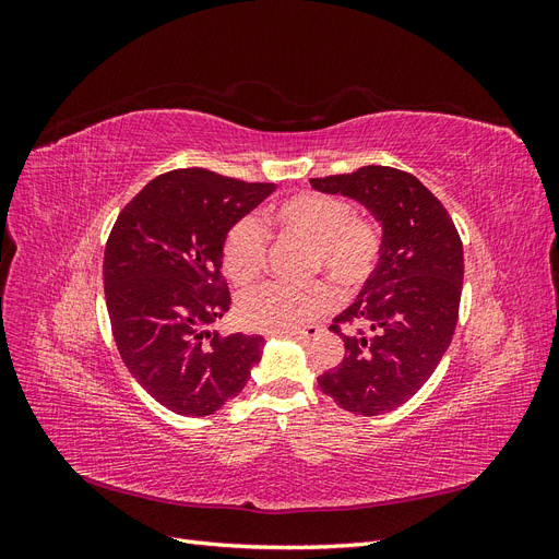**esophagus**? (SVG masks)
<instances>
[{"mask_svg":"<svg viewBox=\"0 0 559 559\" xmlns=\"http://www.w3.org/2000/svg\"><path fill=\"white\" fill-rule=\"evenodd\" d=\"M319 326H314V324H310V326H302V329H292V331H273V333H286V335H294V337H306V341H310V337H314V335H319Z\"/></svg>","mask_w":559,"mask_h":559,"instance_id":"obj_1","label":"esophagus"}]
</instances>
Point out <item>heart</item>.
Listing matches in <instances>:
<instances>
[{
  "label": "heart",
  "instance_id": "obj_1",
  "mask_svg": "<svg viewBox=\"0 0 559 559\" xmlns=\"http://www.w3.org/2000/svg\"><path fill=\"white\" fill-rule=\"evenodd\" d=\"M267 224L310 242V270L324 273L343 292H359L376 273L382 233L370 216L354 214L343 198L300 191L280 200L267 212ZM265 233L253 216L235 222L224 238V270L235 284L257 277L265 263ZM324 282L286 286L265 282L240 298L242 324L257 331H292L333 306Z\"/></svg>",
  "mask_w": 559,
  "mask_h": 559
}]
</instances>
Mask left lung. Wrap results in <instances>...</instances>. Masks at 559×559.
Here are the masks:
<instances>
[{
	"mask_svg": "<svg viewBox=\"0 0 559 559\" xmlns=\"http://www.w3.org/2000/svg\"><path fill=\"white\" fill-rule=\"evenodd\" d=\"M310 183L354 198L382 224L376 273L331 324L345 359L317 380L341 408L382 415L417 394L452 343L464 282L460 233L441 200L396 167L366 165Z\"/></svg>",
	"mask_w": 559,
	"mask_h": 559,
	"instance_id": "1",
	"label": "left lung"
}]
</instances>
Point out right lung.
<instances>
[{
	"label": "right lung",
	"instance_id": "1",
	"mask_svg": "<svg viewBox=\"0 0 559 559\" xmlns=\"http://www.w3.org/2000/svg\"><path fill=\"white\" fill-rule=\"evenodd\" d=\"M275 189L189 167L148 181L116 218L103 263L111 333L132 378L167 411L216 413L261 361L263 335L205 326L230 308L228 228Z\"/></svg>",
	"mask_w": 559,
	"mask_h": 559
}]
</instances>
